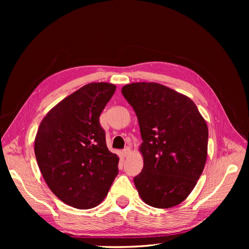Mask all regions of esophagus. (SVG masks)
<instances>
[{
	"label": "esophagus",
	"mask_w": 249,
	"mask_h": 249,
	"mask_svg": "<svg viewBox=\"0 0 249 249\" xmlns=\"http://www.w3.org/2000/svg\"><path fill=\"white\" fill-rule=\"evenodd\" d=\"M130 153H131L130 147H125V148L123 150V156H124V157H127V156L130 155Z\"/></svg>",
	"instance_id": "obj_1"
}]
</instances>
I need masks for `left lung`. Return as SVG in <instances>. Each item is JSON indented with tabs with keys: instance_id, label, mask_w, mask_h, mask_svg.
<instances>
[{
	"instance_id": "8db88e82",
	"label": "left lung",
	"mask_w": 249,
	"mask_h": 249,
	"mask_svg": "<svg viewBox=\"0 0 249 249\" xmlns=\"http://www.w3.org/2000/svg\"><path fill=\"white\" fill-rule=\"evenodd\" d=\"M122 93L136 113L143 168L134 178L148 206H177L191 193L205 167L208 126L189 97L158 83H132Z\"/></svg>"
}]
</instances>
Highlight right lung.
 Listing matches in <instances>:
<instances>
[{
  "mask_svg": "<svg viewBox=\"0 0 249 249\" xmlns=\"http://www.w3.org/2000/svg\"><path fill=\"white\" fill-rule=\"evenodd\" d=\"M116 86L90 83L69 95L42 119L34 152L42 177L56 196L71 207H96L118 175L119 158L106 144L100 124Z\"/></svg>",
  "mask_w": 249,
  "mask_h": 249,
  "instance_id": "right-lung-1",
  "label": "right lung"
}]
</instances>
